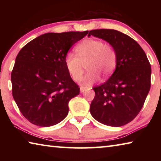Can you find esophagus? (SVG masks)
<instances>
[{
	"label": "esophagus",
	"instance_id": "obj_1",
	"mask_svg": "<svg viewBox=\"0 0 161 161\" xmlns=\"http://www.w3.org/2000/svg\"><path fill=\"white\" fill-rule=\"evenodd\" d=\"M86 89H87V88H86V87L80 86V92H81V93H82V92H84V91H86Z\"/></svg>",
	"mask_w": 161,
	"mask_h": 161
}]
</instances>
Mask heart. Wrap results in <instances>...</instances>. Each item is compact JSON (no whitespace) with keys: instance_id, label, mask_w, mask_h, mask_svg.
<instances>
[{"instance_id":"heart-1","label":"heart","mask_w":161,"mask_h":161,"mask_svg":"<svg viewBox=\"0 0 161 161\" xmlns=\"http://www.w3.org/2000/svg\"><path fill=\"white\" fill-rule=\"evenodd\" d=\"M77 55L68 53L64 59L65 67L72 80H80L83 74V64L89 71L81 79L84 86H89L100 80L101 75L109 76L115 69L117 55L112 45L102 40L88 38L75 48Z\"/></svg>"}]
</instances>
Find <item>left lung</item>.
I'll use <instances>...</instances> for the list:
<instances>
[{
  "label": "left lung",
  "mask_w": 161,
  "mask_h": 161,
  "mask_svg": "<svg viewBox=\"0 0 161 161\" xmlns=\"http://www.w3.org/2000/svg\"><path fill=\"white\" fill-rule=\"evenodd\" d=\"M112 45L117 55L116 69L105 83L95 86L90 113L107 126L119 127L134 119L142 108L151 88V64L138 43L116 30L89 31Z\"/></svg>",
  "instance_id": "8db88e82"
}]
</instances>
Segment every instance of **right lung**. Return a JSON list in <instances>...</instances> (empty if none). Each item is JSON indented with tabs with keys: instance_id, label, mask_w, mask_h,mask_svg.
<instances>
[{
	"instance_id": "add662e5",
	"label": "right lung",
	"mask_w": 161,
	"mask_h": 161,
	"mask_svg": "<svg viewBox=\"0 0 161 161\" xmlns=\"http://www.w3.org/2000/svg\"><path fill=\"white\" fill-rule=\"evenodd\" d=\"M88 33L48 32L26 44L19 52L11 73L12 93L20 112L41 127L61 122L69 112L68 103L80 88L67 72L68 51Z\"/></svg>"
}]
</instances>
